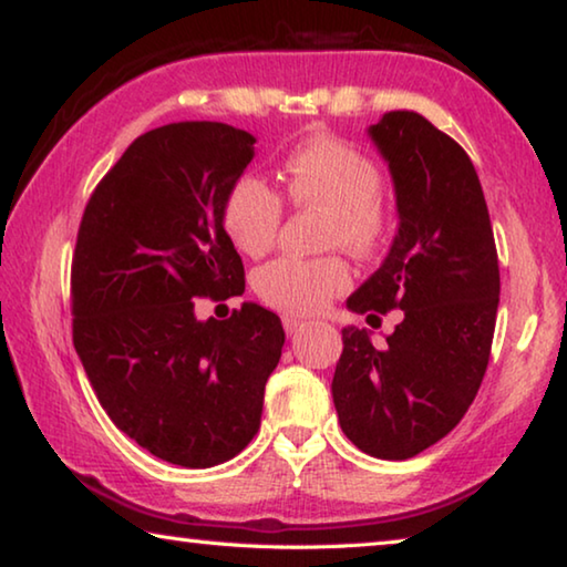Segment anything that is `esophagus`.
I'll use <instances>...</instances> for the list:
<instances>
[{
	"label": "esophagus",
	"mask_w": 567,
	"mask_h": 567,
	"mask_svg": "<svg viewBox=\"0 0 567 567\" xmlns=\"http://www.w3.org/2000/svg\"><path fill=\"white\" fill-rule=\"evenodd\" d=\"M282 324H285V332H287V334H295L297 330L302 328V320H297V318H282Z\"/></svg>",
	"instance_id": "obj_1"
}]
</instances>
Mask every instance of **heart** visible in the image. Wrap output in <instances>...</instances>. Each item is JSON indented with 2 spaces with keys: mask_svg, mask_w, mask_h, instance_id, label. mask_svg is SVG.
I'll list each match as a JSON object with an SVG mask.
<instances>
[{
  "mask_svg": "<svg viewBox=\"0 0 567 567\" xmlns=\"http://www.w3.org/2000/svg\"><path fill=\"white\" fill-rule=\"evenodd\" d=\"M285 195L295 207L328 215L322 243L358 257L378 252L388 237L382 175L375 162L350 142L312 134L285 159ZM225 229L243 252L260 257L275 245L282 225V199L255 175L239 177L225 199ZM350 267L340 257H277L255 277V290L275 310L318 312L348 290Z\"/></svg>",
  "mask_w": 567,
  "mask_h": 567,
  "instance_id": "b5f03b06",
  "label": "heart"
}]
</instances>
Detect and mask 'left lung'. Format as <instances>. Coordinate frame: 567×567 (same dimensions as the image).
Returning <instances> with one entry per match:
<instances>
[{
    "instance_id": "obj_1",
    "label": "left lung",
    "mask_w": 567,
    "mask_h": 567,
    "mask_svg": "<svg viewBox=\"0 0 567 567\" xmlns=\"http://www.w3.org/2000/svg\"><path fill=\"white\" fill-rule=\"evenodd\" d=\"M370 140L388 162L398 233L348 310L405 318L372 344L344 328L332 378L340 427L362 453L408 460L453 430L491 360L501 270L485 195L467 152L417 112H385Z\"/></svg>"
}]
</instances>
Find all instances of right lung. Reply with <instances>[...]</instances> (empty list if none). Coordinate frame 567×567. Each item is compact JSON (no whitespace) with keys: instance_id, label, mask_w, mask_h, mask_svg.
Listing matches in <instances>:
<instances>
[{"instance_id":"add662e5","label":"right lung","mask_w":567,"mask_h":567,"mask_svg":"<svg viewBox=\"0 0 567 567\" xmlns=\"http://www.w3.org/2000/svg\"><path fill=\"white\" fill-rule=\"evenodd\" d=\"M255 142L223 122L142 134L92 192L76 235L74 350L114 425L172 465L243 453L282 354L275 312L245 302L227 320H197L192 302L245 290L223 213Z\"/></svg>"}]
</instances>
